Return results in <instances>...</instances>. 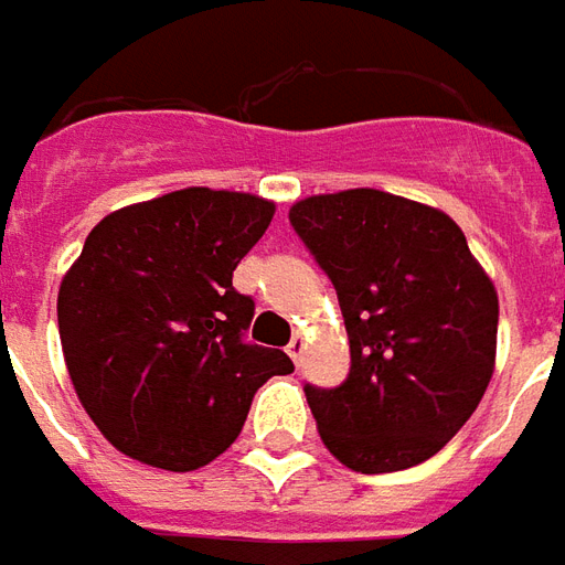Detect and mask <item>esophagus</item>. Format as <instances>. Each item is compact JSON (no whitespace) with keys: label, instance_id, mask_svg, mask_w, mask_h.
I'll return each mask as SVG.
<instances>
[{"label":"esophagus","instance_id":"obj_1","mask_svg":"<svg viewBox=\"0 0 565 565\" xmlns=\"http://www.w3.org/2000/svg\"><path fill=\"white\" fill-rule=\"evenodd\" d=\"M287 354H290V360L299 366V363H302V354H306V335L296 332L294 339H290V344H287Z\"/></svg>","mask_w":565,"mask_h":565}]
</instances>
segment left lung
<instances>
[{
  "label": "left lung",
  "instance_id": "left-lung-1",
  "mask_svg": "<svg viewBox=\"0 0 565 565\" xmlns=\"http://www.w3.org/2000/svg\"><path fill=\"white\" fill-rule=\"evenodd\" d=\"M290 223L335 284L351 375L306 387L332 457L399 472L448 445L497 369L499 296L445 211L372 186L294 202Z\"/></svg>",
  "mask_w": 565,
  "mask_h": 565
}]
</instances>
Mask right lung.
Wrapping results in <instances>:
<instances>
[{
    "label": "right lung",
    "mask_w": 565,
    "mask_h": 565,
    "mask_svg": "<svg viewBox=\"0 0 565 565\" xmlns=\"http://www.w3.org/2000/svg\"><path fill=\"white\" fill-rule=\"evenodd\" d=\"M275 217L271 199L184 186L105 214L56 296L84 412L111 445L193 472L233 445L254 393L294 363L242 342L254 299L233 271Z\"/></svg>",
    "instance_id": "add662e5"
}]
</instances>
